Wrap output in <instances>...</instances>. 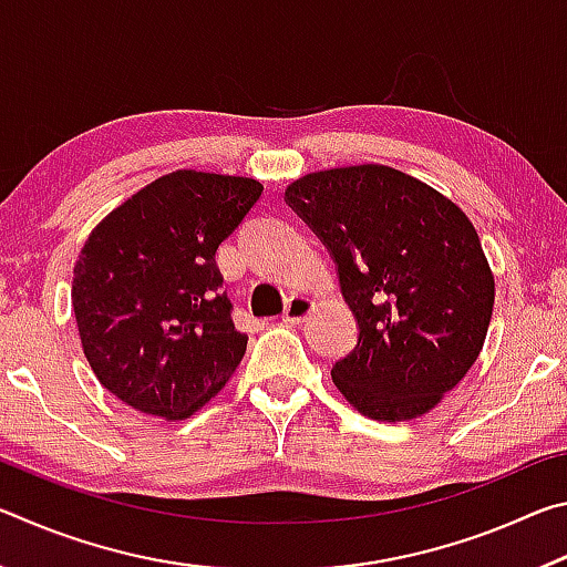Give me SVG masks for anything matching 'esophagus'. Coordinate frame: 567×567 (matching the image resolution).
<instances>
[{"mask_svg": "<svg viewBox=\"0 0 567 567\" xmlns=\"http://www.w3.org/2000/svg\"><path fill=\"white\" fill-rule=\"evenodd\" d=\"M312 310H315V300H312V297L295 295V297H290V302H287V307H285L282 320H285V322H292V324L305 322L307 315H310Z\"/></svg>", "mask_w": 567, "mask_h": 567, "instance_id": "34e87169", "label": "esophagus"}]
</instances>
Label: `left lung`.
Returning a JSON list of instances; mask_svg holds the SVG:
<instances>
[{
	"label": "left lung",
	"mask_w": 567,
	"mask_h": 567,
	"mask_svg": "<svg viewBox=\"0 0 567 567\" xmlns=\"http://www.w3.org/2000/svg\"><path fill=\"white\" fill-rule=\"evenodd\" d=\"M285 199L338 262L360 324L332 382L372 420L405 422L467 375L493 318L495 277L453 199L388 165L310 172Z\"/></svg>",
	"instance_id": "obj_1"
}]
</instances>
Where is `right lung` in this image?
<instances>
[{"mask_svg": "<svg viewBox=\"0 0 567 567\" xmlns=\"http://www.w3.org/2000/svg\"><path fill=\"white\" fill-rule=\"evenodd\" d=\"M260 195L252 177L175 169L90 233L74 320L92 372L124 405L185 420L233 378L247 334L229 318L215 252Z\"/></svg>", "mask_w": 567, "mask_h": 567, "instance_id": "1", "label": "right lung"}]
</instances>
